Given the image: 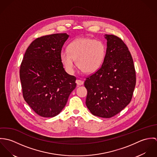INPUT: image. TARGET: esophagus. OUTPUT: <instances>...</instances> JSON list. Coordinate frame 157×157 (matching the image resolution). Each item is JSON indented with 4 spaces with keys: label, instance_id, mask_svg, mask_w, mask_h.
Here are the masks:
<instances>
[{
    "label": "esophagus",
    "instance_id": "34e87169",
    "mask_svg": "<svg viewBox=\"0 0 157 157\" xmlns=\"http://www.w3.org/2000/svg\"><path fill=\"white\" fill-rule=\"evenodd\" d=\"M76 83H77L78 85L80 86V85H82L84 83V82H83V80H76Z\"/></svg>",
    "mask_w": 157,
    "mask_h": 157
}]
</instances>
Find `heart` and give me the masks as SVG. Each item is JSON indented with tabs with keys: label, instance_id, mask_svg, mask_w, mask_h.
<instances>
[{
	"label": "heart",
	"instance_id": "1",
	"mask_svg": "<svg viewBox=\"0 0 157 157\" xmlns=\"http://www.w3.org/2000/svg\"><path fill=\"white\" fill-rule=\"evenodd\" d=\"M105 55V46L102 42L88 37H80L72 41L68 50L63 49L60 59L68 72H72L75 67L85 73H91L101 67Z\"/></svg>",
	"mask_w": 157,
	"mask_h": 157
}]
</instances>
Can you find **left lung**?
Here are the masks:
<instances>
[{"label": "left lung", "instance_id": "obj_1", "mask_svg": "<svg viewBox=\"0 0 157 157\" xmlns=\"http://www.w3.org/2000/svg\"><path fill=\"white\" fill-rule=\"evenodd\" d=\"M107 49L102 65L86 78V105L93 115L111 118L131 101L136 84L132 56L121 39L106 34Z\"/></svg>", "mask_w": 157, "mask_h": 157}]
</instances>
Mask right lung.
Wrapping results in <instances>:
<instances>
[{"mask_svg": "<svg viewBox=\"0 0 157 157\" xmlns=\"http://www.w3.org/2000/svg\"><path fill=\"white\" fill-rule=\"evenodd\" d=\"M68 37L66 33H59L37 38L23 58L20 68L23 97L42 117L58 115L76 87V77L65 71L60 59Z\"/></svg>", "mask_w": 157, "mask_h": 157, "instance_id": "right-lung-1", "label": "right lung"}]
</instances>
